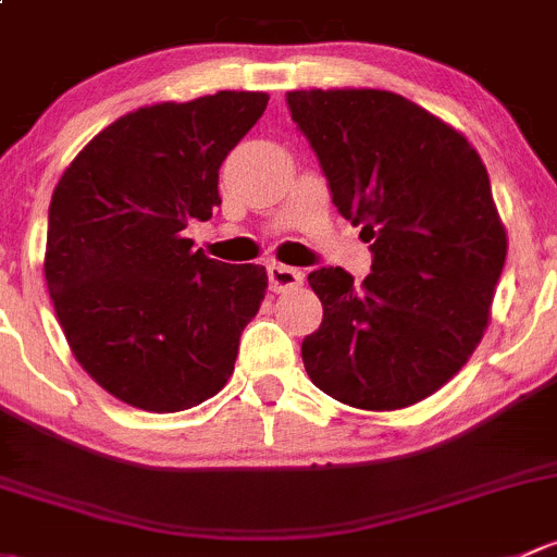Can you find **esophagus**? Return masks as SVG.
Masks as SVG:
<instances>
[{
    "mask_svg": "<svg viewBox=\"0 0 557 557\" xmlns=\"http://www.w3.org/2000/svg\"><path fill=\"white\" fill-rule=\"evenodd\" d=\"M302 278L306 276H302V271H297V268L278 265V262L268 265V281H271L273 292L297 289V286H302Z\"/></svg>",
    "mask_w": 557,
    "mask_h": 557,
    "instance_id": "esophagus-1",
    "label": "esophagus"
}]
</instances>
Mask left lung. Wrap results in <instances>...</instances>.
Instances as JSON below:
<instances>
[{
    "mask_svg": "<svg viewBox=\"0 0 557 557\" xmlns=\"http://www.w3.org/2000/svg\"><path fill=\"white\" fill-rule=\"evenodd\" d=\"M346 220L372 240L362 284L343 268L308 276L324 319L302 364L357 410H403L469 362L491 321L507 231L483 158L461 131L375 88L289 90Z\"/></svg>",
    "mask_w": 557,
    "mask_h": 557,
    "instance_id": "8db88e82",
    "label": "left lung"
}]
</instances>
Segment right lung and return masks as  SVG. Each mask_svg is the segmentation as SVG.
<instances>
[{"label":"right lung","mask_w":557,"mask_h":557,"mask_svg":"<svg viewBox=\"0 0 557 557\" xmlns=\"http://www.w3.org/2000/svg\"><path fill=\"white\" fill-rule=\"evenodd\" d=\"M268 99L220 90L139 107L96 134L55 185L50 300L74 359L120 403L180 412L214 397L236 370L268 273L209 260L182 231L222 203V160Z\"/></svg>","instance_id":"add662e5"}]
</instances>
